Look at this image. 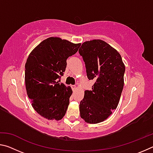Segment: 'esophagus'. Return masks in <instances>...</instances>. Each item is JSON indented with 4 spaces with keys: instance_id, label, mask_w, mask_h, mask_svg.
<instances>
[{
    "instance_id": "1",
    "label": "esophagus",
    "mask_w": 153,
    "mask_h": 153,
    "mask_svg": "<svg viewBox=\"0 0 153 153\" xmlns=\"http://www.w3.org/2000/svg\"><path fill=\"white\" fill-rule=\"evenodd\" d=\"M76 88H77V87H76V85H74V86H72V89H73L74 91L75 90H76Z\"/></svg>"
}]
</instances>
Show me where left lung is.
<instances>
[{
  "label": "left lung",
  "instance_id": "obj_1",
  "mask_svg": "<svg viewBox=\"0 0 153 153\" xmlns=\"http://www.w3.org/2000/svg\"><path fill=\"white\" fill-rule=\"evenodd\" d=\"M87 77L95 80L92 90H86L80 102V117L88 123H98L117 108L124 85L125 65L120 54L101 40L86 41L79 49Z\"/></svg>",
  "mask_w": 153,
  "mask_h": 153
}]
</instances>
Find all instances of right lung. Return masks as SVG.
<instances>
[{"label":"right lung","mask_w":153,"mask_h":153,"mask_svg":"<svg viewBox=\"0 0 153 153\" xmlns=\"http://www.w3.org/2000/svg\"><path fill=\"white\" fill-rule=\"evenodd\" d=\"M80 45L51 37L33 48L27 59V94L34 110L48 120H61L65 115L72 90L57 80L65 71L67 58L76 54Z\"/></svg>","instance_id":"add662e5"}]
</instances>
